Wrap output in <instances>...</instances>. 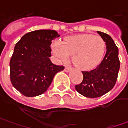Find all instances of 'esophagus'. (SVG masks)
<instances>
[{
    "label": "esophagus",
    "instance_id": "obj_1",
    "mask_svg": "<svg viewBox=\"0 0 128 128\" xmlns=\"http://www.w3.org/2000/svg\"><path fill=\"white\" fill-rule=\"evenodd\" d=\"M71 70V68H68V67H66L65 68V71L66 72H70Z\"/></svg>",
    "mask_w": 128,
    "mask_h": 128
}]
</instances>
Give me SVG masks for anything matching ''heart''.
I'll return each mask as SVG.
<instances>
[{
  "label": "heart",
  "instance_id": "1",
  "mask_svg": "<svg viewBox=\"0 0 128 128\" xmlns=\"http://www.w3.org/2000/svg\"><path fill=\"white\" fill-rule=\"evenodd\" d=\"M52 50L59 62H67L72 55L77 66L83 70H90L102 60L106 43L99 36L81 34L66 38L64 42L54 41Z\"/></svg>",
  "mask_w": 128,
  "mask_h": 128
}]
</instances>
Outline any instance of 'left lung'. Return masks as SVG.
Segmentation results:
<instances>
[{
	"label": "left lung",
	"mask_w": 128,
	"mask_h": 128,
	"mask_svg": "<svg viewBox=\"0 0 128 128\" xmlns=\"http://www.w3.org/2000/svg\"><path fill=\"white\" fill-rule=\"evenodd\" d=\"M97 32L106 41V56L96 69L89 72H82L83 80L79 85L76 86V90L80 94L90 98L104 96L113 88L120 66L118 48L112 38L105 32Z\"/></svg>",
	"instance_id": "1"
}]
</instances>
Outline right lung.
I'll return each instance as SVG.
<instances>
[{
	"label": "right lung",
	"mask_w": 128,
	"mask_h": 128,
	"mask_svg": "<svg viewBox=\"0 0 128 128\" xmlns=\"http://www.w3.org/2000/svg\"><path fill=\"white\" fill-rule=\"evenodd\" d=\"M58 37L56 30H35L26 33L16 45L10 62V76L13 87L23 96L43 94L56 74L64 70L50 59L52 41Z\"/></svg>",
	"instance_id": "add662e5"
}]
</instances>
